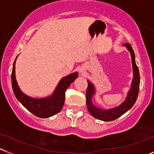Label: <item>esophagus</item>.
Here are the masks:
<instances>
[{
    "instance_id": "1",
    "label": "esophagus",
    "mask_w": 154,
    "mask_h": 154,
    "mask_svg": "<svg viewBox=\"0 0 154 154\" xmlns=\"http://www.w3.org/2000/svg\"><path fill=\"white\" fill-rule=\"evenodd\" d=\"M80 72H83V71H80Z\"/></svg>"
}]
</instances>
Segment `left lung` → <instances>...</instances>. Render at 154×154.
I'll use <instances>...</instances> for the list:
<instances>
[{"label":"left lung","instance_id":"obj_1","mask_svg":"<svg viewBox=\"0 0 154 154\" xmlns=\"http://www.w3.org/2000/svg\"><path fill=\"white\" fill-rule=\"evenodd\" d=\"M130 52L132 58V64H133V79L132 82L131 88L127 94V98L120 106L115 107L110 109H103L99 107L94 106L91 101L92 96L94 94L95 90H94V85L90 83L88 80V87L86 89V106L88 108V112L95 119L103 121V122H110V121H114L122 116V115L127 112L136 103V99H137L138 94L139 91V84H140V75H139V71L138 66H136V61H135V54L133 48L129 43H126L124 45Z\"/></svg>","mask_w":154,"mask_h":154}]
</instances>
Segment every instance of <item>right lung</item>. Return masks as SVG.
<instances>
[{
  "instance_id": "1",
  "label": "right lung",
  "mask_w": 154,
  "mask_h": 154,
  "mask_svg": "<svg viewBox=\"0 0 154 154\" xmlns=\"http://www.w3.org/2000/svg\"><path fill=\"white\" fill-rule=\"evenodd\" d=\"M15 60L12 71V86L14 94L18 101L34 116L42 119L51 117L61 111L65 103L66 91L71 83L77 78L78 74L75 72L63 77L51 96L45 98H33L24 94L18 86L15 79Z\"/></svg>"
}]
</instances>
